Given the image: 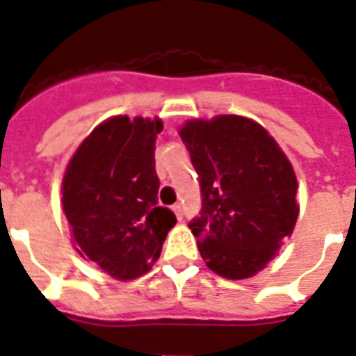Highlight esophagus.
<instances>
[{"label": "esophagus", "mask_w": 356, "mask_h": 356, "mask_svg": "<svg viewBox=\"0 0 356 356\" xmlns=\"http://www.w3.org/2000/svg\"><path fill=\"white\" fill-rule=\"evenodd\" d=\"M172 211H175L176 219L181 221V217H184V208H181V204H175V206H172Z\"/></svg>", "instance_id": "obj_1"}]
</instances>
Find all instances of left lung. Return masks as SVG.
Instances as JSON below:
<instances>
[{
	"label": "left lung",
	"instance_id": "1",
	"mask_svg": "<svg viewBox=\"0 0 356 356\" xmlns=\"http://www.w3.org/2000/svg\"><path fill=\"white\" fill-rule=\"evenodd\" d=\"M198 175L202 208L189 222L206 266L225 278L266 267L299 216L291 163L260 124L236 115L180 129Z\"/></svg>",
	"mask_w": 356,
	"mask_h": 356
}]
</instances>
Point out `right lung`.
I'll list each match as a JSON object with an SVG mask.
<instances>
[{
    "label": "right lung",
    "mask_w": 356,
    "mask_h": 356,
    "mask_svg": "<svg viewBox=\"0 0 356 356\" xmlns=\"http://www.w3.org/2000/svg\"><path fill=\"white\" fill-rule=\"evenodd\" d=\"M161 120L115 117L92 129L63 178V211L78 252L118 280L150 271L176 216L158 204Z\"/></svg>",
    "instance_id": "add662e5"
}]
</instances>
